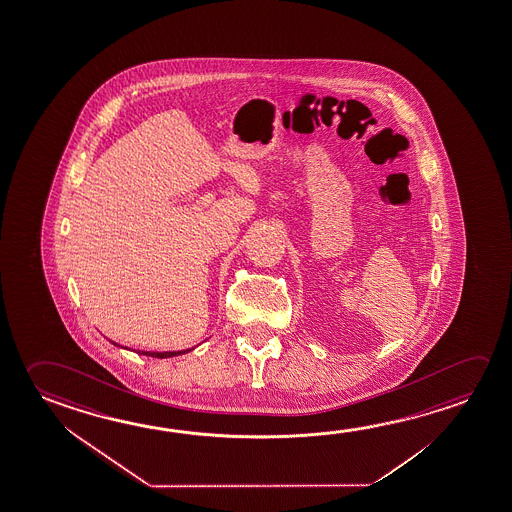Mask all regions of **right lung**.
<instances>
[{
  "instance_id": "1",
  "label": "right lung",
  "mask_w": 512,
  "mask_h": 512,
  "mask_svg": "<svg viewBox=\"0 0 512 512\" xmlns=\"http://www.w3.org/2000/svg\"><path fill=\"white\" fill-rule=\"evenodd\" d=\"M111 344H115V342H111ZM115 346H118V344H115ZM189 351H191V349H184V351H165V353H159V351H138V353L145 354V356H152V358H172V356L189 353Z\"/></svg>"
}]
</instances>
